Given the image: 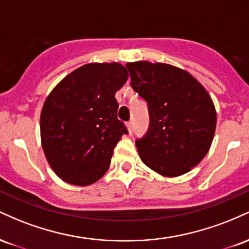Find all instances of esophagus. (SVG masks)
<instances>
[{
  "label": "esophagus",
  "instance_id": "esophagus-1",
  "mask_svg": "<svg viewBox=\"0 0 249 249\" xmlns=\"http://www.w3.org/2000/svg\"><path fill=\"white\" fill-rule=\"evenodd\" d=\"M125 125H126V127H127V131H128V133H132V123H131V122H127L126 123V124H125Z\"/></svg>",
  "mask_w": 249,
  "mask_h": 249
}]
</instances>
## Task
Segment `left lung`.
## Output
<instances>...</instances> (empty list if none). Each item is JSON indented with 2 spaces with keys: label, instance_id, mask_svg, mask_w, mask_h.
<instances>
[{
  "label": "left lung",
  "instance_id": "1",
  "mask_svg": "<svg viewBox=\"0 0 249 249\" xmlns=\"http://www.w3.org/2000/svg\"><path fill=\"white\" fill-rule=\"evenodd\" d=\"M131 85L147 102L150 127L136 142L142 161L162 177L190 172L206 156L216 126L210 93L186 70L165 63H126Z\"/></svg>",
  "mask_w": 249,
  "mask_h": 249
}]
</instances>
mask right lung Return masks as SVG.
I'll return each instance as SVG.
<instances>
[{
    "mask_svg": "<svg viewBox=\"0 0 249 249\" xmlns=\"http://www.w3.org/2000/svg\"><path fill=\"white\" fill-rule=\"evenodd\" d=\"M119 63H89L65 76L41 112V142L63 181L88 186L107 173L117 142L127 133L115 95L127 81Z\"/></svg>",
    "mask_w": 249,
    "mask_h": 249,
    "instance_id": "right-lung-1",
    "label": "right lung"
}]
</instances>
